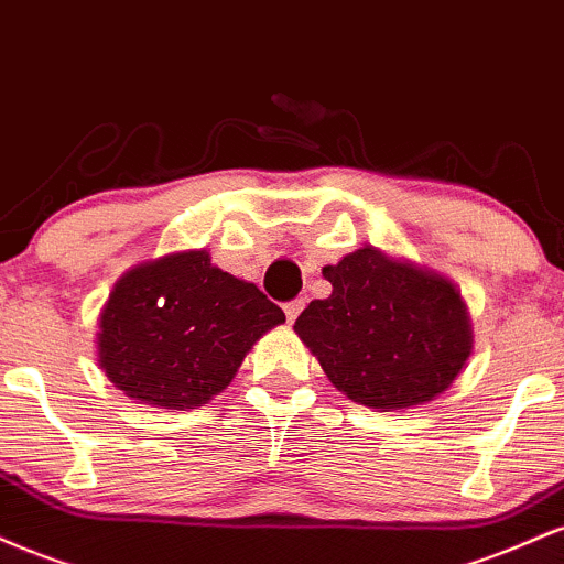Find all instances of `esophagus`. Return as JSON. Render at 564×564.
Segmentation results:
<instances>
[{"instance_id":"34e87169","label":"esophagus","mask_w":564,"mask_h":564,"mask_svg":"<svg viewBox=\"0 0 564 564\" xmlns=\"http://www.w3.org/2000/svg\"><path fill=\"white\" fill-rule=\"evenodd\" d=\"M303 306H306V297H295V301L284 303V316H288V322H295Z\"/></svg>"}]
</instances>
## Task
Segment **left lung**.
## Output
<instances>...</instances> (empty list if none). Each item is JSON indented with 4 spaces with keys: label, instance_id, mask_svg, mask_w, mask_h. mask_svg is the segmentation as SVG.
Listing matches in <instances>:
<instances>
[{
    "label": "left lung",
    "instance_id": "8db88e82",
    "mask_svg": "<svg viewBox=\"0 0 564 564\" xmlns=\"http://www.w3.org/2000/svg\"><path fill=\"white\" fill-rule=\"evenodd\" d=\"M333 295L311 301L295 333L348 399L375 409L433 401L473 350L452 282L361 248L322 269Z\"/></svg>",
    "mask_w": 564,
    "mask_h": 564
}]
</instances>
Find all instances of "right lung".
I'll list each match as a JSON object with an SVG mask.
<instances>
[{
	"label": "right lung",
	"instance_id": "obj_1",
	"mask_svg": "<svg viewBox=\"0 0 564 564\" xmlns=\"http://www.w3.org/2000/svg\"><path fill=\"white\" fill-rule=\"evenodd\" d=\"M284 311L205 250L165 256L121 276L99 316V367L131 399L195 409L221 393Z\"/></svg>",
	"mask_w": 564,
	"mask_h": 564
}]
</instances>
